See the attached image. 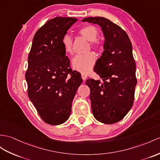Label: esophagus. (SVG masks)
<instances>
[{
	"instance_id": "esophagus-1",
	"label": "esophagus",
	"mask_w": 160,
	"mask_h": 160,
	"mask_svg": "<svg viewBox=\"0 0 160 160\" xmlns=\"http://www.w3.org/2000/svg\"><path fill=\"white\" fill-rule=\"evenodd\" d=\"M81 77H82V79H83V81H85V79H87V75L84 73H81Z\"/></svg>"
}]
</instances>
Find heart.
<instances>
[{
  "label": "heart",
  "mask_w": 160,
  "mask_h": 160,
  "mask_svg": "<svg viewBox=\"0 0 160 160\" xmlns=\"http://www.w3.org/2000/svg\"><path fill=\"white\" fill-rule=\"evenodd\" d=\"M78 33L89 41V44L92 49H99L100 48L101 42L97 38L98 31L94 26L87 25L83 26L78 30ZM62 45L66 53L68 54L72 53V41L69 35L66 34L62 37ZM96 60V54L92 52L87 54L77 55L72 60V68L80 72L87 74L92 71Z\"/></svg>",
  "instance_id": "heart-1"
}]
</instances>
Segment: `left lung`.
I'll use <instances>...</instances> for the list:
<instances>
[{
    "label": "left lung",
    "mask_w": 160,
    "mask_h": 160,
    "mask_svg": "<svg viewBox=\"0 0 160 160\" xmlns=\"http://www.w3.org/2000/svg\"><path fill=\"white\" fill-rule=\"evenodd\" d=\"M101 27L104 37V51L97 60L93 71L102 79H88L92 111L94 118L103 123L119 122L134 103L137 80L132 46L127 33L118 25L102 17L82 19Z\"/></svg>",
    "instance_id": "1"
}]
</instances>
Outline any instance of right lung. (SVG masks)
Masks as SVG:
<instances>
[{
  "label": "right lung",
  "instance_id": "obj_1",
  "mask_svg": "<svg viewBox=\"0 0 160 160\" xmlns=\"http://www.w3.org/2000/svg\"><path fill=\"white\" fill-rule=\"evenodd\" d=\"M77 21L56 17L47 22L34 34L26 72L28 95L41 118L60 125L71 112L72 102L82 83L81 74L70 68L62 38Z\"/></svg>",
  "mask_w": 160,
  "mask_h": 160
}]
</instances>
